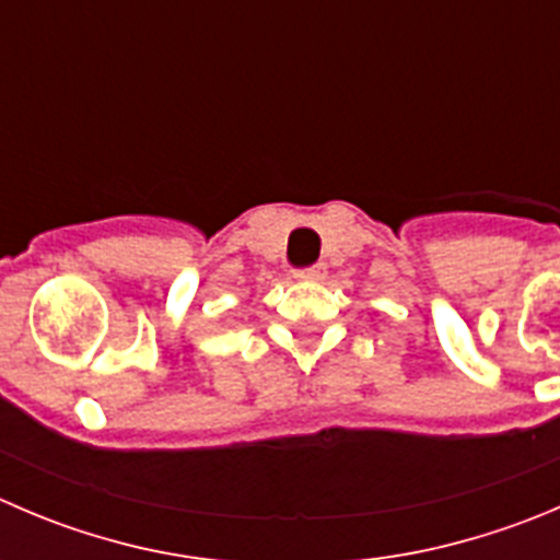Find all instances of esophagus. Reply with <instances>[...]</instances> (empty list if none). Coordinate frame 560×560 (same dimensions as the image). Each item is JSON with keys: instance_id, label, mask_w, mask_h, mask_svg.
<instances>
[{"instance_id": "esophagus-1", "label": "esophagus", "mask_w": 560, "mask_h": 560, "mask_svg": "<svg viewBox=\"0 0 560 560\" xmlns=\"http://www.w3.org/2000/svg\"><path fill=\"white\" fill-rule=\"evenodd\" d=\"M322 275H324V266H311V269L305 271H294L296 280H318Z\"/></svg>"}]
</instances>
